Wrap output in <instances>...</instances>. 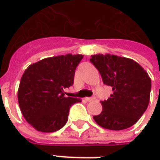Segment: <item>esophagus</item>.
<instances>
[{
	"mask_svg": "<svg viewBox=\"0 0 160 160\" xmlns=\"http://www.w3.org/2000/svg\"><path fill=\"white\" fill-rule=\"evenodd\" d=\"M94 99H95L94 97H86L85 98V100H86V101H92Z\"/></svg>",
	"mask_w": 160,
	"mask_h": 160,
	"instance_id": "1",
	"label": "esophagus"
}]
</instances>
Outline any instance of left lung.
Segmentation results:
<instances>
[{
	"label": "left lung",
	"instance_id": "1",
	"mask_svg": "<svg viewBox=\"0 0 160 160\" xmlns=\"http://www.w3.org/2000/svg\"><path fill=\"white\" fill-rule=\"evenodd\" d=\"M90 62L101 75L104 84L113 94L101 101L103 109L93 116L100 126L121 130L134 125L149 105L151 80L136 61L114 55H94Z\"/></svg>",
	"mask_w": 160,
	"mask_h": 160
}]
</instances>
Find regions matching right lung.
<instances>
[{
	"instance_id": "add662e5",
	"label": "right lung",
	"mask_w": 160,
	"mask_h": 160,
	"mask_svg": "<svg viewBox=\"0 0 160 160\" xmlns=\"http://www.w3.org/2000/svg\"><path fill=\"white\" fill-rule=\"evenodd\" d=\"M83 56L67 54L46 58L25 70L18 102L24 118L34 129L50 133L66 124L70 106L81 100L65 97L64 89L73 85L75 69Z\"/></svg>"
}]
</instances>
